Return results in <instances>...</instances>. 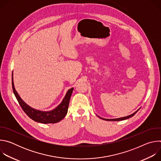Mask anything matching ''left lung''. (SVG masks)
I'll return each mask as SVG.
<instances>
[{
    "label": "left lung",
    "mask_w": 161,
    "mask_h": 161,
    "mask_svg": "<svg viewBox=\"0 0 161 161\" xmlns=\"http://www.w3.org/2000/svg\"><path fill=\"white\" fill-rule=\"evenodd\" d=\"M140 108H139L137 110H136L134 113H133L132 114H130V115H128V116H126V117H121V118H118V119H103V118H101V117H99L100 119H103V120H107V121H120V120H126V119H129V118H130V117H133L134 114L138 111L139 110H140Z\"/></svg>",
    "instance_id": "1"
}]
</instances>
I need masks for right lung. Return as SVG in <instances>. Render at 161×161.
Segmentation results:
<instances>
[{
    "mask_svg": "<svg viewBox=\"0 0 161 161\" xmlns=\"http://www.w3.org/2000/svg\"><path fill=\"white\" fill-rule=\"evenodd\" d=\"M12 87L17 101L22 109L27 114V116L35 122L44 124L57 123L65 117L68 110L69 100L74 89V88H71L68 90L61 103L53 109L50 111H41L31 107L21 99L14 88L13 74H12Z\"/></svg>",
    "mask_w": 161,
    "mask_h": 161,
    "instance_id": "right-lung-1",
    "label": "right lung"
}]
</instances>
